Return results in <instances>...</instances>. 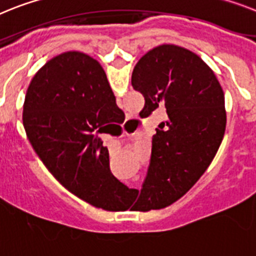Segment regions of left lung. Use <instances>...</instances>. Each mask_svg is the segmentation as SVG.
Here are the masks:
<instances>
[{
    "instance_id": "1",
    "label": "left lung",
    "mask_w": 256,
    "mask_h": 256,
    "mask_svg": "<svg viewBox=\"0 0 256 256\" xmlns=\"http://www.w3.org/2000/svg\"><path fill=\"white\" fill-rule=\"evenodd\" d=\"M132 86L145 98L141 116L158 107L167 110V120L152 136L149 172L141 190L142 211L164 208L180 200L215 158L226 133L224 92L200 56L172 44L140 58Z\"/></svg>"
}]
</instances>
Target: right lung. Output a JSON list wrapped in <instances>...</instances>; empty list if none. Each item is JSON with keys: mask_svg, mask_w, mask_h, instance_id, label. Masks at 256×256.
<instances>
[{"mask_svg": "<svg viewBox=\"0 0 256 256\" xmlns=\"http://www.w3.org/2000/svg\"><path fill=\"white\" fill-rule=\"evenodd\" d=\"M118 108L102 66L82 52L48 60L30 80L23 106L24 130L48 171L80 200L107 211L133 193L114 178L108 150L97 136Z\"/></svg>", "mask_w": 256, "mask_h": 256, "instance_id": "obj_1", "label": "right lung"}]
</instances>
